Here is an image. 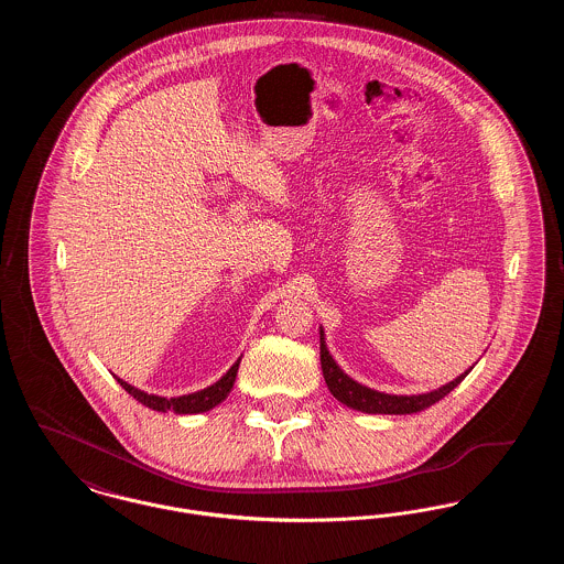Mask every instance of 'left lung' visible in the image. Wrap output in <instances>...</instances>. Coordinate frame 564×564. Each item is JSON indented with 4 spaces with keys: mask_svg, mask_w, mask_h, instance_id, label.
Listing matches in <instances>:
<instances>
[{
    "mask_svg": "<svg viewBox=\"0 0 564 564\" xmlns=\"http://www.w3.org/2000/svg\"><path fill=\"white\" fill-rule=\"evenodd\" d=\"M319 349H322V370L325 384L329 389V393L345 405H349L352 410L366 412V414H414L421 410H427L433 403L444 400L456 384L471 372L465 370L463 375L456 376L455 380L427 391V393H416V395H393V393H382L370 389L357 380H352L332 357V352L327 350L325 345V334L323 327H319Z\"/></svg>",
    "mask_w": 564,
    "mask_h": 564,
    "instance_id": "obj_1",
    "label": "left lung"
}]
</instances>
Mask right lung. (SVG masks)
Instances as JSON below:
<instances>
[{
	"mask_svg": "<svg viewBox=\"0 0 564 564\" xmlns=\"http://www.w3.org/2000/svg\"><path fill=\"white\" fill-rule=\"evenodd\" d=\"M242 357V355H241ZM241 357L232 364V368L221 376L217 382L200 389V391H194L188 395H180V398H162V395H154V393H148V391H141L133 384H129L127 380L113 376L122 389L133 395L134 400L139 403H143L145 408L150 410H156V412H175V414H200V412H207L215 405L224 402L228 398V393L232 391V384L237 380V372H239V364H241Z\"/></svg>",
	"mask_w": 564,
	"mask_h": 564,
	"instance_id": "right-lung-1",
	"label": "right lung"
}]
</instances>
